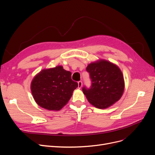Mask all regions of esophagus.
Returning a JSON list of instances; mask_svg holds the SVG:
<instances>
[{"instance_id": "esophagus-1", "label": "esophagus", "mask_w": 155, "mask_h": 155, "mask_svg": "<svg viewBox=\"0 0 155 155\" xmlns=\"http://www.w3.org/2000/svg\"><path fill=\"white\" fill-rule=\"evenodd\" d=\"M82 87V81H79L78 82V88H81Z\"/></svg>"}]
</instances>
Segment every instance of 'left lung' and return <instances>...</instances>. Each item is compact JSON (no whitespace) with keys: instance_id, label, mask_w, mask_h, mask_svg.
Masks as SVG:
<instances>
[{"instance_id":"8db88e82","label":"left lung","mask_w":155,"mask_h":155,"mask_svg":"<svg viewBox=\"0 0 155 155\" xmlns=\"http://www.w3.org/2000/svg\"><path fill=\"white\" fill-rule=\"evenodd\" d=\"M90 73L92 85L83 87L88 101L98 109H106L118 101L123 94L124 80L120 68L107 60L91 63L86 68Z\"/></svg>"}]
</instances>
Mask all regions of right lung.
<instances>
[{"instance_id":"add662e5","label":"right lung","mask_w":155,"mask_h":155,"mask_svg":"<svg viewBox=\"0 0 155 155\" xmlns=\"http://www.w3.org/2000/svg\"><path fill=\"white\" fill-rule=\"evenodd\" d=\"M77 87V82L71 80V73L60 65L42 70L31 83V91L35 102L49 110L62 109Z\"/></svg>"}]
</instances>
